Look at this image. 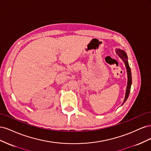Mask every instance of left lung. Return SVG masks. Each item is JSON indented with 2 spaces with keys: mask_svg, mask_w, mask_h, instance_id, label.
<instances>
[{
  "mask_svg": "<svg viewBox=\"0 0 151 151\" xmlns=\"http://www.w3.org/2000/svg\"><path fill=\"white\" fill-rule=\"evenodd\" d=\"M116 53L122 59L123 62H124L126 68H127V72L128 82H127V89H126V93H125V99H124V101H123V103H122V104H124V103L127 101V99L129 96L130 88H131V85H132V74H131L130 68L129 67V63H128V58H127V55L126 53L123 51V50H120V49H116Z\"/></svg>",
  "mask_w": 151,
  "mask_h": 151,
  "instance_id": "left-lung-1",
  "label": "left lung"
}]
</instances>
